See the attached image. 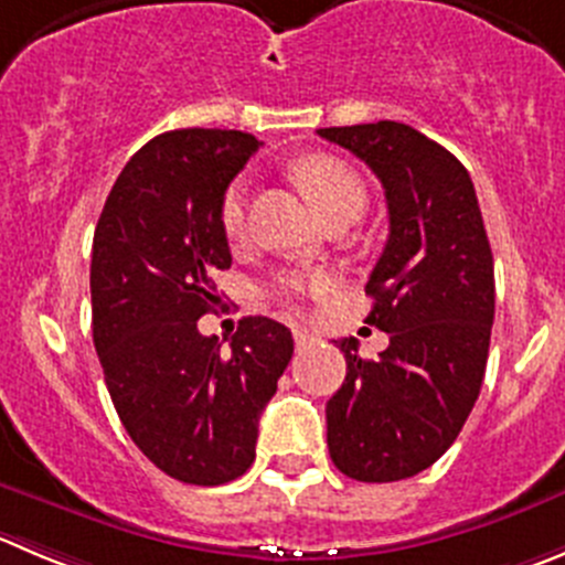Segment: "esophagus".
Here are the masks:
<instances>
[{"label":"esophagus","instance_id":"esophagus-1","mask_svg":"<svg viewBox=\"0 0 565 565\" xmlns=\"http://www.w3.org/2000/svg\"><path fill=\"white\" fill-rule=\"evenodd\" d=\"M294 341H297L299 349H305V347H310V343L316 341V335H313V332L302 330V327H297V330H294Z\"/></svg>","mask_w":565,"mask_h":565}]
</instances>
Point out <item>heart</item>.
Returning a JSON list of instances; mask_svg holds the SVG:
<instances>
[{
  "instance_id": "b5f03b06",
  "label": "heart",
  "mask_w": 565,
  "mask_h": 565,
  "mask_svg": "<svg viewBox=\"0 0 565 565\" xmlns=\"http://www.w3.org/2000/svg\"><path fill=\"white\" fill-rule=\"evenodd\" d=\"M299 185L308 191L313 205L319 207L321 216L330 218L338 213H363L366 211L369 193L363 180L352 166L343 160L330 158V154H313L297 163ZM222 227L230 241H241L249 230V185L246 180L233 182L224 193L222 202ZM274 291L279 299L297 305L305 297H327L332 291V277L327 271H291L277 277Z\"/></svg>"
}]
</instances>
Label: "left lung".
<instances>
[{
    "label": "left lung",
    "instance_id": "left-lung-1",
    "mask_svg": "<svg viewBox=\"0 0 565 565\" xmlns=\"http://www.w3.org/2000/svg\"><path fill=\"white\" fill-rule=\"evenodd\" d=\"M358 154L388 202V241L366 282V324L388 349L363 360L354 338L343 385L327 402V447L338 471L394 482L429 469L463 429L486 377L493 324V255L469 171L399 121L324 127Z\"/></svg>",
    "mask_w": 565,
    "mask_h": 565
}]
</instances>
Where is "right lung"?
<instances>
[{"label": "right lung", "mask_w": 565, "mask_h": 565, "mask_svg": "<svg viewBox=\"0 0 565 565\" xmlns=\"http://www.w3.org/2000/svg\"><path fill=\"white\" fill-rule=\"evenodd\" d=\"M260 141L241 130H171L118 174L90 252L94 347L118 418L169 477L222 486L255 460L257 422L294 354L291 330L238 321L230 349L196 321L233 263L224 191Z\"/></svg>", "instance_id": "1"}]
</instances>
